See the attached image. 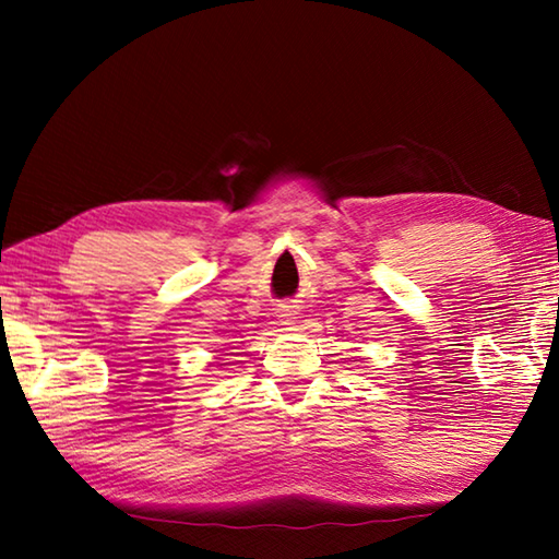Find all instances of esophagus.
Instances as JSON below:
<instances>
[{
	"label": "esophagus",
	"instance_id": "34e87169",
	"mask_svg": "<svg viewBox=\"0 0 559 559\" xmlns=\"http://www.w3.org/2000/svg\"><path fill=\"white\" fill-rule=\"evenodd\" d=\"M293 316H296V310H283V313H281V318L286 320L288 325H290V320H296V318H293Z\"/></svg>",
	"mask_w": 559,
	"mask_h": 559
}]
</instances>
